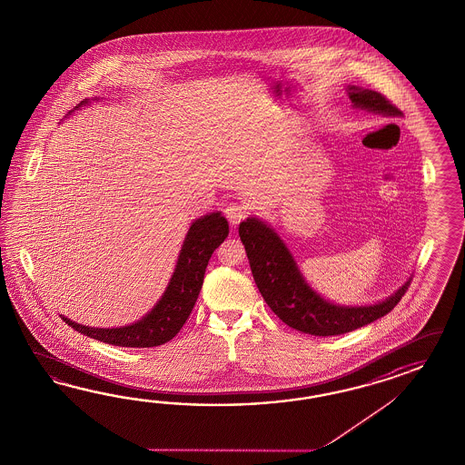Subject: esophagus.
<instances>
[{
	"label": "esophagus",
	"instance_id": "esophagus-1",
	"mask_svg": "<svg viewBox=\"0 0 465 465\" xmlns=\"http://www.w3.org/2000/svg\"><path fill=\"white\" fill-rule=\"evenodd\" d=\"M247 213H249L247 206L243 203L228 204L227 210H225V215L232 225H238L242 220H245Z\"/></svg>",
	"mask_w": 465,
	"mask_h": 465
}]
</instances>
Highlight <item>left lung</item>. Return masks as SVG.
<instances>
[{
  "instance_id": "1",
  "label": "left lung",
  "mask_w": 465,
  "mask_h": 465,
  "mask_svg": "<svg viewBox=\"0 0 465 465\" xmlns=\"http://www.w3.org/2000/svg\"><path fill=\"white\" fill-rule=\"evenodd\" d=\"M350 99L354 107L385 114L390 117L401 115L395 104L380 92L350 87ZM240 240L245 245L253 281L263 301L289 328L312 336H336L362 328L388 314L408 291L405 283L398 292L380 304L344 307L331 304L316 294L295 267L282 240L272 228L257 218H247L238 227Z\"/></svg>"
}]
</instances>
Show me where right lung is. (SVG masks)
<instances>
[{"label": "right lung", "instance_id": "right-lung-1", "mask_svg": "<svg viewBox=\"0 0 465 465\" xmlns=\"http://www.w3.org/2000/svg\"><path fill=\"white\" fill-rule=\"evenodd\" d=\"M228 237V222L220 213L202 216L193 223L184 238L176 271L170 285L158 304L131 326L101 329L82 326L67 317L68 326L82 334L123 348H153L173 340L186 319L192 314L193 306L203 285L204 271L212 253Z\"/></svg>", "mask_w": 465, "mask_h": 465}]
</instances>
